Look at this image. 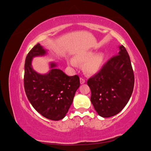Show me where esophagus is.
<instances>
[{"instance_id": "obj_1", "label": "esophagus", "mask_w": 151, "mask_h": 151, "mask_svg": "<svg viewBox=\"0 0 151 151\" xmlns=\"http://www.w3.org/2000/svg\"><path fill=\"white\" fill-rule=\"evenodd\" d=\"M80 82H81V84H84L85 83V79L83 78V77H81Z\"/></svg>"}]
</instances>
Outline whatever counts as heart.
Masks as SVG:
<instances>
[{
  "label": "heart",
  "mask_w": 151,
  "mask_h": 151,
  "mask_svg": "<svg viewBox=\"0 0 151 151\" xmlns=\"http://www.w3.org/2000/svg\"><path fill=\"white\" fill-rule=\"evenodd\" d=\"M104 60L103 54H96L93 55V53L89 52L81 55L76 57V61L78 62H84V70L89 73L97 72L101 68ZM68 63L72 66H76V63L74 60H70Z\"/></svg>",
  "instance_id": "1"
}]
</instances>
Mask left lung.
<instances>
[{
    "mask_svg": "<svg viewBox=\"0 0 151 151\" xmlns=\"http://www.w3.org/2000/svg\"><path fill=\"white\" fill-rule=\"evenodd\" d=\"M119 48L116 55L87 81L91 91V101L98 115L104 118L120 112L134 89V74L130 57L123 45Z\"/></svg>",
    "mask_w": 151,
    "mask_h": 151,
    "instance_id": "left-lung-1",
    "label": "left lung"
}]
</instances>
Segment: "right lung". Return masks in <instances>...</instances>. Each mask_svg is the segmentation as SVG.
I'll return each instance as SVG.
<instances>
[{"instance_id":"obj_1","label":"right lung","mask_w":151,"mask_h":151,"mask_svg":"<svg viewBox=\"0 0 151 151\" xmlns=\"http://www.w3.org/2000/svg\"><path fill=\"white\" fill-rule=\"evenodd\" d=\"M46 50L40 43L28 53L24 64V87L32 106L41 115L52 120L64 118L72 103L75 93L80 86L77 75L68 76L56 64L50 63L52 69L47 74L41 75L31 67L32 58L44 55Z\"/></svg>"}]
</instances>
